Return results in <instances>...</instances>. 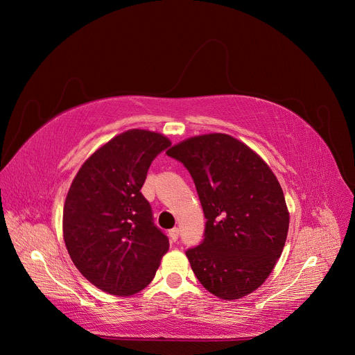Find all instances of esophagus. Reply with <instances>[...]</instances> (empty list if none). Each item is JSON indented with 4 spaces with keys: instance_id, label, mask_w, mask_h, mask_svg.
Wrapping results in <instances>:
<instances>
[{
    "instance_id": "1",
    "label": "esophagus",
    "mask_w": 355,
    "mask_h": 355,
    "mask_svg": "<svg viewBox=\"0 0 355 355\" xmlns=\"http://www.w3.org/2000/svg\"><path fill=\"white\" fill-rule=\"evenodd\" d=\"M178 236H180V230L175 227V229H173V230H170V232H168V237H170V240L171 241H174V243H175V241L178 240Z\"/></svg>"
}]
</instances>
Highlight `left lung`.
Masks as SVG:
<instances>
[{
  "label": "left lung",
  "instance_id": "8db88e82",
  "mask_svg": "<svg viewBox=\"0 0 355 355\" xmlns=\"http://www.w3.org/2000/svg\"><path fill=\"white\" fill-rule=\"evenodd\" d=\"M190 171L207 218L202 243L187 250L200 284L240 300L272 273L289 229L281 184L250 146L227 134L184 139L166 151Z\"/></svg>",
  "mask_w": 355,
  "mask_h": 355
}]
</instances>
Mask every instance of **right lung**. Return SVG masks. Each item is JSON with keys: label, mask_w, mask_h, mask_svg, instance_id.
I'll return each instance as SVG.
<instances>
[{"label": "right lung", "mask_w": 355, "mask_h": 355, "mask_svg": "<svg viewBox=\"0 0 355 355\" xmlns=\"http://www.w3.org/2000/svg\"><path fill=\"white\" fill-rule=\"evenodd\" d=\"M170 145L154 130L128 129L99 146L71 181L63 209L66 249L106 293L130 296L146 288L170 248L141 194L149 165Z\"/></svg>", "instance_id": "right-lung-1"}]
</instances>
